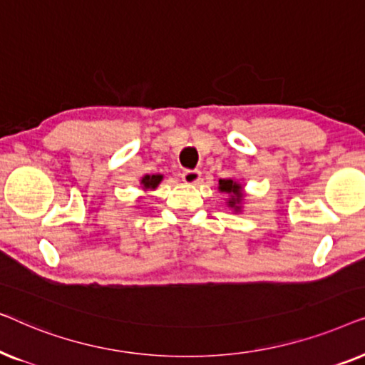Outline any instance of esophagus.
<instances>
[{"instance_id": "obj_1", "label": "esophagus", "mask_w": 365, "mask_h": 365, "mask_svg": "<svg viewBox=\"0 0 365 365\" xmlns=\"http://www.w3.org/2000/svg\"><path fill=\"white\" fill-rule=\"evenodd\" d=\"M181 178L186 184H197L201 181V171L199 169H184Z\"/></svg>"}]
</instances>
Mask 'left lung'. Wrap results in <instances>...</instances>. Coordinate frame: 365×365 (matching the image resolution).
Returning a JSON list of instances; mask_svg holds the SVG:
<instances>
[{
    "label": "left lung",
    "mask_w": 365,
    "mask_h": 365,
    "mask_svg": "<svg viewBox=\"0 0 365 365\" xmlns=\"http://www.w3.org/2000/svg\"><path fill=\"white\" fill-rule=\"evenodd\" d=\"M219 189H221L222 192H229V194H232V196H231V201H229V206L239 209L237 204L241 202V199H242L241 186H239L237 182H234L232 179H221V181H219Z\"/></svg>",
    "instance_id": "left-lung-1"
}]
</instances>
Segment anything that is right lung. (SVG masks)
Returning a JSON list of instances; mask_svg holds the SVG:
<instances>
[{"instance_id": "add662e5", "label": "right lung", "mask_w": 365, "mask_h": 365, "mask_svg": "<svg viewBox=\"0 0 365 365\" xmlns=\"http://www.w3.org/2000/svg\"><path fill=\"white\" fill-rule=\"evenodd\" d=\"M161 174H153V176H144L141 182L144 184V189H156L158 184L161 182Z\"/></svg>"}]
</instances>
